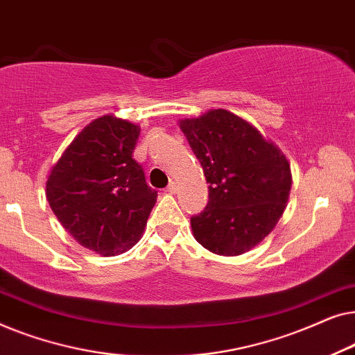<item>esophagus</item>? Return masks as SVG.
<instances>
[{
	"instance_id": "1",
	"label": "esophagus",
	"mask_w": 355,
	"mask_h": 355,
	"mask_svg": "<svg viewBox=\"0 0 355 355\" xmlns=\"http://www.w3.org/2000/svg\"><path fill=\"white\" fill-rule=\"evenodd\" d=\"M176 191H178V186H176V182L171 181V182L168 184V187H166V192H168V193H176Z\"/></svg>"
}]
</instances>
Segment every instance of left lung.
<instances>
[{
	"mask_svg": "<svg viewBox=\"0 0 355 355\" xmlns=\"http://www.w3.org/2000/svg\"><path fill=\"white\" fill-rule=\"evenodd\" d=\"M208 186V203L191 218L198 244L216 255L254 249L273 231L289 198L291 166L284 153L231 111L210 110L179 121Z\"/></svg>",
	"mask_w": 355,
	"mask_h": 355,
	"instance_id": "left-lung-1",
	"label": "left lung"
}]
</instances>
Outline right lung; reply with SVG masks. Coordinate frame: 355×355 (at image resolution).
<instances>
[{"mask_svg": "<svg viewBox=\"0 0 355 355\" xmlns=\"http://www.w3.org/2000/svg\"><path fill=\"white\" fill-rule=\"evenodd\" d=\"M140 128L101 116L72 140L46 181V198L62 227L85 249L110 257L135 245L157 202L132 158Z\"/></svg>", "mask_w": 355, "mask_h": 355, "instance_id": "add662e5", "label": "right lung"}]
</instances>
